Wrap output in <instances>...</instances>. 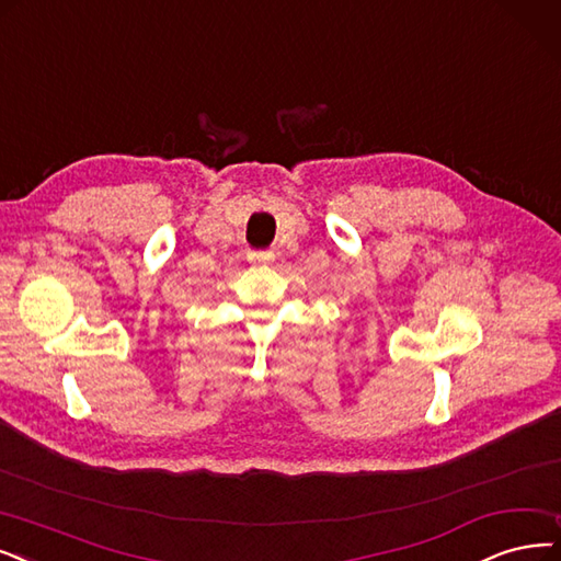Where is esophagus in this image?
<instances>
[{"label": "esophagus", "mask_w": 561, "mask_h": 561, "mask_svg": "<svg viewBox=\"0 0 561 561\" xmlns=\"http://www.w3.org/2000/svg\"><path fill=\"white\" fill-rule=\"evenodd\" d=\"M249 262L251 264H272L274 262V253L272 251H251L249 253Z\"/></svg>", "instance_id": "1"}]
</instances>
